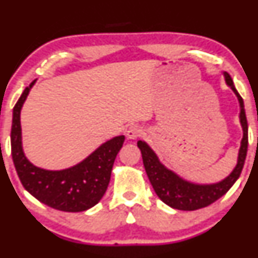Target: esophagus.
Here are the masks:
<instances>
[{"mask_svg":"<svg viewBox=\"0 0 258 258\" xmlns=\"http://www.w3.org/2000/svg\"><path fill=\"white\" fill-rule=\"evenodd\" d=\"M142 133H143V130L141 126L133 125V126H131L127 131V139L135 140V139H138Z\"/></svg>","mask_w":258,"mask_h":258,"instance_id":"1","label":"esophagus"}]
</instances>
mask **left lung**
I'll return each mask as SVG.
<instances>
[{
    "label": "left lung",
    "instance_id": "1",
    "mask_svg": "<svg viewBox=\"0 0 258 258\" xmlns=\"http://www.w3.org/2000/svg\"><path fill=\"white\" fill-rule=\"evenodd\" d=\"M223 75L226 85L231 87V90L233 91L239 100V117L243 133L241 142H240L237 165L225 178L220 182L211 183V184H199V183L186 181L161 164L155 151L148 146L147 142L141 141V140L138 141V147L142 154L143 165H145L147 175L149 177L152 187L161 202L172 208L180 209V211H196V209L206 207L220 199L222 196H224L241 174L248 149V124L246 112H244L243 100L240 97L238 91L235 90L232 78L225 72Z\"/></svg>",
    "mask_w": 258,
    "mask_h": 258
}]
</instances>
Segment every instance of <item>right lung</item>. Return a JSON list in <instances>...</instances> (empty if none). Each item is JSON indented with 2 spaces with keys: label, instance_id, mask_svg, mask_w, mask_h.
<instances>
[{
  "label": "right lung",
  "instance_id": "1",
  "mask_svg": "<svg viewBox=\"0 0 258 258\" xmlns=\"http://www.w3.org/2000/svg\"><path fill=\"white\" fill-rule=\"evenodd\" d=\"M36 80L32 82L14 108L11 154L21 183L33 197L58 211L83 212L97 205L106 192L116 156L123 147L124 135L102 143L92 154L72 167L50 171L30 163L23 149L20 112Z\"/></svg>",
  "mask_w": 258,
  "mask_h": 258
}]
</instances>
